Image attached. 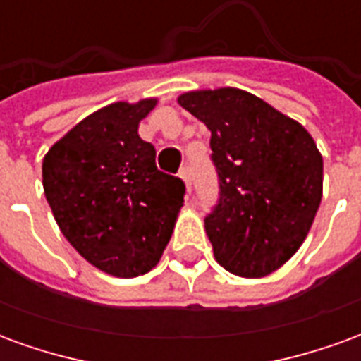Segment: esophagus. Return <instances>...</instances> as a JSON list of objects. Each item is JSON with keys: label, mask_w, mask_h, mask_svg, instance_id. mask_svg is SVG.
<instances>
[{"label": "esophagus", "mask_w": 361, "mask_h": 361, "mask_svg": "<svg viewBox=\"0 0 361 361\" xmlns=\"http://www.w3.org/2000/svg\"><path fill=\"white\" fill-rule=\"evenodd\" d=\"M180 178L185 181V185H188V191H189V185H191V166H189V164L181 166Z\"/></svg>", "instance_id": "obj_1"}]
</instances>
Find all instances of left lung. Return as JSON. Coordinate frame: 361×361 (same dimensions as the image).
I'll list each match as a JSON object with an SVG mask.
<instances>
[{"label": "left lung", "instance_id": "left-lung-1", "mask_svg": "<svg viewBox=\"0 0 361 361\" xmlns=\"http://www.w3.org/2000/svg\"><path fill=\"white\" fill-rule=\"evenodd\" d=\"M181 108L211 131L219 203L204 219L214 259L261 279L300 250L323 195V158L305 127L251 92L193 90Z\"/></svg>", "mask_w": 361, "mask_h": 361}]
</instances>
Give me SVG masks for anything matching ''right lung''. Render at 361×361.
Masks as SVG:
<instances>
[{
    "mask_svg": "<svg viewBox=\"0 0 361 361\" xmlns=\"http://www.w3.org/2000/svg\"><path fill=\"white\" fill-rule=\"evenodd\" d=\"M157 98L114 102L79 121L44 157L42 183L67 242L96 269L133 279L157 265L185 183L157 168L139 123Z\"/></svg>",
    "mask_w": 361,
    "mask_h": 361,
    "instance_id": "add662e5",
    "label": "right lung"
}]
</instances>
